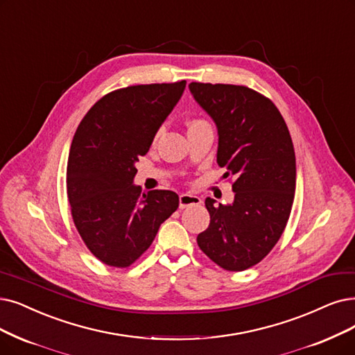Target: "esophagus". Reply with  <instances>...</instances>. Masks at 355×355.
Returning a JSON list of instances; mask_svg holds the SVG:
<instances>
[{
	"instance_id": "esophagus-1",
	"label": "esophagus",
	"mask_w": 355,
	"mask_h": 355,
	"mask_svg": "<svg viewBox=\"0 0 355 355\" xmlns=\"http://www.w3.org/2000/svg\"><path fill=\"white\" fill-rule=\"evenodd\" d=\"M202 201L200 196L192 195V193H182L179 196V207L180 208H188L192 205H200Z\"/></svg>"
}]
</instances>
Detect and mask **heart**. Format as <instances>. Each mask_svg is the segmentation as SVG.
Here are the masks:
<instances>
[{"mask_svg":"<svg viewBox=\"0 0 355 355\" xmlns=\"http://www.w3.org/2000/svg\"><path fill=\"white\" fill-rule=\"evenodd\" d=\"M201 125H208V122L205 121V119H201V118H193L191 122H189V128H195V126H201ZM160 130L154 134V137H153V143H155V141L159 139V137H160Z\"/></svg>","mask_w":355,"mask_h":355,"instance_id":"b5f03b06","label":"heart"}]
</instances>
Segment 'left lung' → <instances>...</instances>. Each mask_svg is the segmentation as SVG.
I'll list each match as a JSON object with an SVG mask.
<instances>
[{"mask_svg": "<svg viewBox=\"0 0 355 355\" xmlns=\"http://www.w3.org/2000/svg\"><path fill=\"white\" fill-rule=\"evenodd\" d=\"M195 101L218 130L217 163L233 178L234 201L207 198L209 225L196 242L225 271L261 262L284 232L294 201L295 154L277 106L246 86L191 83Z\"/></svg>", "mask_w": 355, "mask_h": 355, "instance_id": "1", "label": "left lung"}]
</instances>
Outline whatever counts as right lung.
Segmentation results:
<instances>
[{
	"label": "right lung",
	"mask_w": 355,
	"mask_h": 355,
	"mask_svg": "<svg viewBox=\"0 0 355 355\" xmlns=\"http://www.w3.org/2000/svg\"><path fill=\"white\" fill-rule=\"evenodd\" d=\"M185 86L182 80L113 90L92 106L76 131L67 166L71 216L87 249L109 266H131L179 207L175 192L143 193L132 182L135 163Z\"/></svg>",
	"instance_id": "obj_1"
}]
</instances>
